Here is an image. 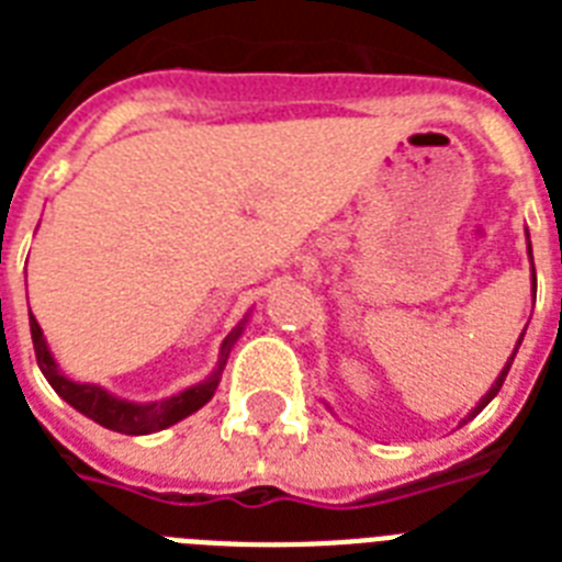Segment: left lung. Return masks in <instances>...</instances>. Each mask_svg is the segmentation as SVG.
Wrapping results in <instances>:
<instances>
[{"instance_id": "obj_1", "label": "left lung", "mask_w": 562, "mask_h": 562, "mask_svg": "<svg viewBox=\"0 0 562 562\" xmlns=\"http://www.w3.org/2000/svg\"><path fill=\"white\" fill-rule=\"evenodd\" d=\"M528 259H531L533 289H537V273H533V250H531V238H528ZM522 338H525V333L519 335V341H516V347H514V356H510V359H507V364H505V368H502V373H498V379H496V382H493V387H490V391L484 393V396H481V402H479V405H475V408L470 411V417L463 419V423H470V419L475 417V414H481V411H484V408H487V405H490V400H493V396H496V393L502 391V384H505V375H507V370H510V364H514V359H516V352H519V344H522Z\"/></svg>"}]
</instances>
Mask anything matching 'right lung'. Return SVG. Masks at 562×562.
Instances as JSON below:
<instances>
[{
    "label": "right lung",
    "mask_w": 562,
    "mask_h": 562,
    "mask_svg": "<svg viewBox=\"0 0 562 562\" xmlns=\"http://www.w3.org/2000/svg\"><path fill=\"white\" fill-rule=\"evenodd\" d=\"M245 321L233 329V333L224 338L218 352V364L212 370L203 382L192 384L187 391L175 393V396H166V400L157 402H134L122 400L116 393H110L108 387L90 382H75L69 375H64L60 364L55 361L52 350H48L46 338H43V329H40L37 317L31 315L29 308V326H31V341H34V352H37V364L46 375V382L55 387V393L64 402H69L75 411H81L83 417H90L92 423L110 428V431H119V435H151V431H162V428L175 426L180 419H187L189 414H194L198 408H203L206 402L212 400V393L218 387L221 373H224V364L229 359V350L233 344L238 341V335L245 333Z\"/></svg>",
    "instance_id": "add662e5"
}]
</instances>
